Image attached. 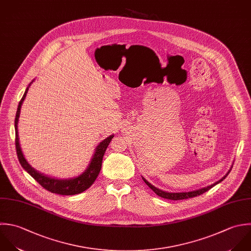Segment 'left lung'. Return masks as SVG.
Returning a JSON list of instances; mask_svg holds the SVG:
<instances>
[{
	"mask_svg": "<svg viewBox=\"0 0 251 251\" xmlns=\"http://www.w3.org/2000/svg\"><path fill=\"white\" fill-rule=\"evenodd\" d=\"M232 168H233V165L231 166V168H230V170L227 172V174L224 176V177H222V179H220L219 181H217V182H215L214 184H212V185H210V186H207V187H204V188H201V189H199V190H196V191H190V192H181V193H169V192H165V191H162V190H160V189H158V188H156V187H154L153 185H151L150 182H148L143 176H142V178H143V180H144V182L158 196V197H161V198H163V199H167V200H172V201H180V200H186V199H190V198H194V197H198V196H201V195H202L203 193H205V192H207L208 190H210L211 188H213L214 186H216L217 184H219L220 182H222L228 175H229V173H230V171L232 170Z\"/></svg>",
	"mask_w": 251,
	"mask_h": 251,
	"instance_id": "8db88e82",
	"label": "left lung"
}]
</instances>
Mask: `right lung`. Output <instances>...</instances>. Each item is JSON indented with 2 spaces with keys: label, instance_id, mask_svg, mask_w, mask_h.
<instances>
[{
  "label": "right lung",
  "instance_id": "right-lung-1",
  "mask_svg": "<svg viewBox=\"0 0 251 251\" xmlns=\"http://www.w3.org/2000/svg\"><path fill=\"white\" fill-rule=\"evenodd\" d=\"M34 80H32V82L28 85V87L26 88V90L24 92V95H23L22 99L19 101L17 111H16V115H15V119H14L15 147H16V153H17L19 163L21 164L22 168L29 175H31L44 189H46L47 191H49L52 194H57V195H62V196H73V195L81 194V193L85 192L87 189H89L94 184L97 177L99 176L100 168H101V161H102L103 154H104V152L106 151V148L108 147L111 139L114 137V135L112 134V135L108 136L106 139L101 141L97 146V148L95 149L93 157L91 158V161H90L89 165L87 166L86 170L83 173H81L80 175H78L74 178L57 179V178H54V177L45 175V174L37 171L36 169H34L28 163V161L25 159V157L23 155V152L21 151L20 144H19L18 130H17V124H18V119H19V115H20L21 105L23 103V100H25V97H26V94L29 90V87L34 82Z\"/></svg>",
  "mask_w": 251,
  "mask_h": 251
}]
</instances>
